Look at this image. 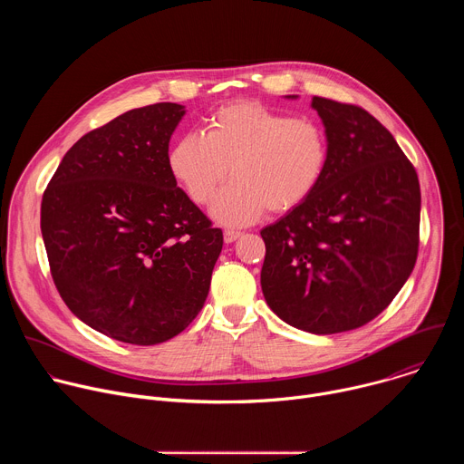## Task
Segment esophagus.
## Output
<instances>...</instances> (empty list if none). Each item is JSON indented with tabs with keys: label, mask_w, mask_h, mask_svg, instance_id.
Returning <instances> with one entry per match:
<instances>
[{
	"label": "esophagus",
	"mask_w": 464,
	"mask_h": 464,
	"mask_svg": "<svg viewBox=\"0 0 464 464\" xmlns=\"http://www.w3.org/2000/svg\"><path fill=\"white\" fill-rule=\"evenodd\" d=\"M240 231H235V229H226L224 231V240L227 242V244H231V242H235L237 238H240Z\"/></svg>",
	"instance_id": "34e87169"
}]
</instances>
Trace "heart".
Returning a JSON list of instances; mask_svg holds the SVG:
<instances>
[{"label": "heart", "instance_id": "1", "mask_svg": "<svg viewBox=\"0 0 464 464\" xmlns=\"http://www.w3.org/2000/svg\"><path fill=\"white\" fill-rule=\"evenodd\" d=\"M328 163V140L319 122L290 117L255 101L218 108L206 136L187 134L169 152V169L190 200L213 206L226 226H247L264 213L301 208L319 187Z\"/></svg>", "mask_w": 464, "mask_h": 464}]
</instances>
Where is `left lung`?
<instances>
[{"label":"left lung","mask_w":464,"mask_h":464,"mask_svg":"<svg viewBox=\"0 0 464 464\" xmlns=\"http://www.w3.org/2000/svg\"><path fill=\"white\" fill-rule=\"evenodd\" d=\"M328 140L308 200L264 227L268 306L312 334H338L382 314L419 255L420 185L391 131L356 104L314 97Z\"/></svg>","instance_id":"left-lung-1"}]
</instances>
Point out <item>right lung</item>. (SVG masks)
Wrapping results in <instances>:
<instances>
[{
	"instance_id": "1",
	"label": "right lung",
	"mask_w": 464,
	"mask_h": 464,
	"mask_svg": "<svg viewBox=\"0 0 464 464\" xmlns=\"http://www.w3.org/2000/svg\"><path fill=\"white\" fill-rule=\"evenodd\" d=\"M181 104L130 110L82 136L42 196L54 286L101 334L158 345L202 310L222 229L176 185L169 141Z\"/></svg>"
}]
</instances>
